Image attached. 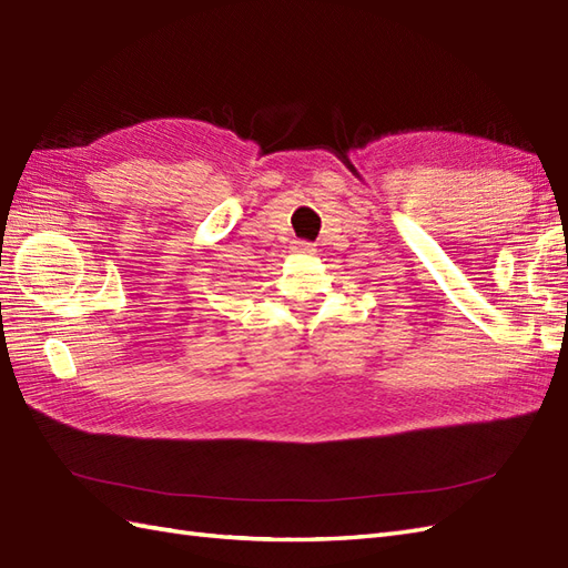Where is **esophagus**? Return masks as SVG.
<instances>
[{
  "instance_id": "34e87169",
  "label": "esophagus",
  "mask_w": 568,
  "mask_h": 568,
  "mask_svg": "<svg viewBox=\"0 0 568 568\" xmlns=\"http://www.w3.org/2000/svg\"><path fill=\"white\" fill-rule=\"evenodd\" d=\"M293 252L297 256H312L316 250H314V244H310V242H293Z\"/></svg>"
}]
</instances>
